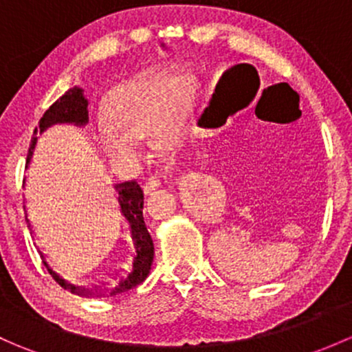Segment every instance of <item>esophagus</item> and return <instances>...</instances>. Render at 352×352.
<instances>
[{
    "label": "esophagus",
    "mask_w": 352,
    "mask_h": 352,
    "mask_svg": "<svg viewBox=\"0 0 352 352\" xmlns=\"http://www.w3.org/2000/svg\"><path fill=\"white\" fill-rule=\"evenodd\" d=\"M160 173H153V175H150L146 179V182H145V186H143V188H145V192L146 194H150L151 190H155V188H157L158 186H160Z\"/></svg>",
    "instance_id": "34e87169"
}]
</instances>
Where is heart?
Masks as SVG:
<instances>
[{
    "label": "heart",
    "instance_id": "1",
    "mask_svg": "<svg viewBox=\"0 0 352 352\" xmlns=\"http://www.w3.org/2000/svg\"><path fill=\"white\" fill-rule=\"evenodd\" d=\"M190 102L192 86L186 76L129 82L111 98V120L99 123V142L116 160L136 162L142 157L140 136H153L162 145L179 138Z\"/></svg>",
    "mask_w": 352,
    "mask_h": 352
}]
</instances>
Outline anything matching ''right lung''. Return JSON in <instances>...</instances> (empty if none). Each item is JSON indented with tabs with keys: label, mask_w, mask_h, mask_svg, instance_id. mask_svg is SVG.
<instances>
[{
	"label": "right lung",
	"mask_w": 352,
	"mask_h": 352,
	"mask_svg": "<svg viewBox=\"0 0 352 352\" xmlns=\"http://www.w3.org/2000/svg\"><path fill=\"white\" fill-rule=\"evenodd\" d=\"M87 121V99L82 96V91L77 87H74L72 91H69L67 94L62 96L60 99L54 102L49 109L45 111V114L40 120L38 126L33 131L32 145H30L28 157H32L33 148L36 143V133H42L43 129L49 128L54 123H76V124H84ZM118 194H120V206L123 210L124 217L128 219L129 226H131V234L135 239V250H136V258L135 263H133V272L129 273L128 278L123 280L116 288L113 290L114 294H121L124 290H131L136 285H140L143 280L146 278V275L150 273L151 261H153V241H151V236L148 232L145 219H143V188L140 187V184L136 180H128V182L120 184L116 186ZM52 273V272H50ZM57 282H60L62 287H67L64 283V280L58 278L57 275H54ZM72 290H76L74 287H70Z\"/></svg>",
	"instance_id": "add662e5"
}]
</instances>
